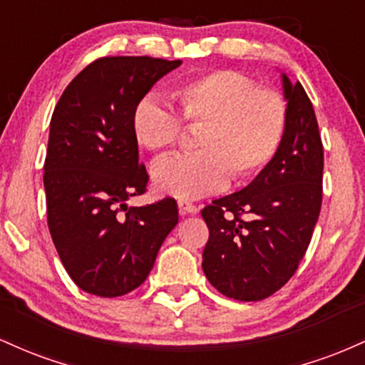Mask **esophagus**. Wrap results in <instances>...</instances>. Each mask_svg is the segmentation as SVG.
<instances>
[{
  "instance_id": "obj_1",
  "label": "esophagus",
  "mask_w": 365,
  "mask_h": 365,
  "mask_svg": "<svg viewBox=\"0 0 365 365\" xmlns=\"http://www.w3.org/2000/svg\"><path fill=\"white\" fill-rule=\"evenodd\" d=\"M178 207L182 215H195V212L199 211V207H197L194 202H190V200H185V199L178 200Z\"/></svg>"
}]
</instances>
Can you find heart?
I'll list each match as a JSON object with an SVG mask.
<instances>
[{"mask_svg": "<svg viewBox=\"0 0 365 365\" xmlns=\"http://www.w3.org/2000/svg\"><path fill=\"white\" fill-rule=\"evenodd\" d=\"M173 96L183 123L200 127L195 135L200 150L153 166V183L161 194L182 199L216 194L232 178H254L273 161L287 128V103L278 91L221 68L178 83ZM132 130L145 149L166 153L178 144L182 122L165 103L145 96L133 108Z\"/></svg>", "mask_w": 365, "mask_h": 365, "instance_id": "heart-1", "label": "heart"}]
</instances>
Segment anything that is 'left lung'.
<instances>
[{"label": "left lung", "instance_id": "8db88e82", "mask_svg": "<svg viewBox=\"0 0 365 365\" xmlns=\"http://www.w3.org/2000/svg\"><path fill=\"white\" fill-rule=\"evenodd\" d=\"M287 128L278 153L245 188L200 211L209 228L202 269L230 299L255 302L299 267L321 212L324 153L312 103L287 75Z\"/></svg>", "mask_w": 365, "mask_h": 365}]
</instances>
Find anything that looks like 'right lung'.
<instances>
[{"instance_id":"right-lung-1","label":"right lung","mask_w":365,"mask_h":365,"mask_svg":"<svg viewBox=\"0 0 365 365\" xmlns=\"http://www.w3.org/2000/svg\"><path fill=\"white\" fill-rule=\"evenodd\" d=\"M182 65L150 56H104L68 83L54 108L44 161L48 226L78 288L113 299L145 282L168 233L177 200L128 207L145 192L132 130L135 104Z\"/></svg>"}]
</instances>
